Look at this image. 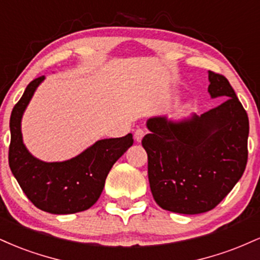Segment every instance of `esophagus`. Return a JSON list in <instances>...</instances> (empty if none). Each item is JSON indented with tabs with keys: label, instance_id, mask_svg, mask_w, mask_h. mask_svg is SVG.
Listing matches in <instances>:
<instances>
[{
	"label": "esophagus",
	"instance_id": "esophagus-1",
	"mask_svg": "<svg viewBox=\"0 0 260 260\" xmlns=\"http://www.w3.org/2000/svg\"><path fill=\"white\" fill-rule=\"evenodd\" d=\"M144 134H145V132L143 129H137L136 132H134V140H136V142H138V143L142 142Z\"/></svg>",
	"mask_w": 260,
	"mask_h": 260
}]
</instances>
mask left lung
I'll return each mask as SVG.
<instances>
[{"label":"left lung","mask_w":260,"mask_h":260,"mask_svg":"<svg viewBox=\"0 0 260 260\" xmlns=\"http://www.w3.org/2000/svg\"><path fill=\"white\" fill-rule=\"evenodd\" d=\"M208 91L223 103L201 116L175 122L149 118L142 140L157 205L178 214L211 210L242 177L248 159L249 122L229 80L209 71Z\"/></svg>","instance_id":"obj_1"}]
</instances>
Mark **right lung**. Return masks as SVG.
I'll use <instances>...</instances> for the list:
<instances>
[{
  "label": "right lung",
  "mask_w": 260,
  "mask_h": 260,
  "mask_svg": "<svg viewBox=\"0 0 260 260\" xmlns=\"http://www.w3.org/2000/svg\"><path fill=\"white\" fill-rule=\"evenodd\" d=\"M45 77L31 80L12 110L8 161L12 174L28 199L40 210L51 214H74L96 203L110 170L133 144L132 134L98 140L73 159L45 162L34 157L23 144L20 122L34 91Z\"/></svg>",
  "instance_id": "1"
}]
</instances>
